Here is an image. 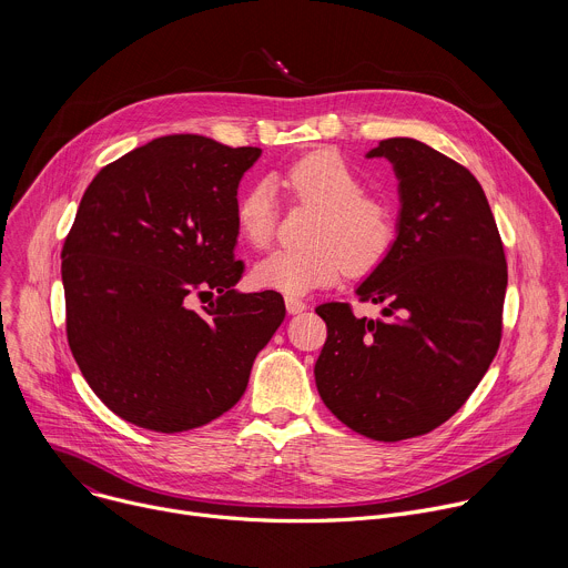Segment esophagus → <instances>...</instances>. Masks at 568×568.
Segmentation results:
<instances>
[{
  "label": "esophagus",
  "mask_w": 568,
  "mask_h": 568,
  "mask_svg": "<svg viewBox=\"0 0 568 568\" xmlns=\"http://www.w3.org/2000/svg\"><path fill=\"white\" fill-rule=\"evenodd\" d=\"M285 307H287V314H298V312H303L307 305H305L301 298H296V296H285Z\"/></svg>",
  "instance_id": "34e87169"
}]
</instances>
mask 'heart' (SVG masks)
Returning <instances> with one entry per match:
<instances>
[{
    "label": "heart",
    "mask_w": 568,
    "mask_h": 568,
    "mask_svg": "<svg viewBox=\"0 0 568 568\" xmlns=\"http://www.w3.org/2000/svg\"><path fill=\"white\" fill-rule=\"evenodd\" d=\"M285 191L318 209L310 247L276 250L254 267L263 290L298 296L337 283L348 270L364 274L388 252L395 215L386 200L364 193V180L335 150H314L292 161L281 175ZM278 204L270 180L254 182L235 204V224L252 247H267L276 233Z\"/></svg>",
    "instance_id": "heart-1"
}]
</instances>
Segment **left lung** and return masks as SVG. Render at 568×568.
I'll return each instance as SVG.
<instances>
[{
	"label": "left lung",
	"mask_w": 568,
	"mask_h": 568,
	"mask_svg": "<svg viewBox=\"0 0 568 568\" xmlns=\"http://www.w3.org/2000/svg\"><path fill=\"white\" fill-rule=\"evenodd\" d=\"M366 156L388 159L399 182L397 235L355 290L382 303L384 318L318 305L328 339L314 379L346 427L395 443L449 420L490 368L508 267L488 197L465 166L407 136Z\"/></svg>",
	"instance_id": "1"
}]
</instances>
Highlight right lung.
<instances>
[{"label":"right lung","instance_id":"obj_1","mask_svg":"<svg viewBox=\"0 0 568 568\" xmlns=\"http://www.w3.org/2000/svg\"><path fill=\"white\" fill-rule=\"evenodd\" d=\"M261 148L159 136L88 186L62 247L67 339L119 418L161 434L202 427L242 397L285 318L278 292L240 294L237 184ZM219 296L193 311V295Z\"/></svg>","mask_w":568,"mask_h":568}]
</instances>
